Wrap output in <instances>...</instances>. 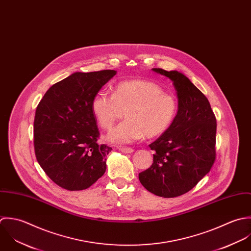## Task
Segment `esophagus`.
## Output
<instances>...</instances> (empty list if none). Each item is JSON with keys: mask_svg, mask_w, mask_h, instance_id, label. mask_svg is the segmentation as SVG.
<instances>
[{"mask_svg": "<svg viewBox=\"0 0 251 251\" xmlns=\"http://www.w3.org/2000/svg\"><path fill=\"white\" fill-rule=\"evenodd\" d=\"M119 151L123 153H133L134 150L131 148H119Z\"/></svg>", "mask_w": 251, "mask_h": 251, "instance_id": "obj_1", "label": "esophagus"}]
</instances>
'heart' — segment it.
I'll use <instances>...</instances> for the list:
<instances>
[{
    "mask_svg": "<svg viewBox=\"0 0 251 251\" xmlns=\"http://www.w3.org/2000/svg\"><path fill=\"white\" fill-rule=\"evenodd\" d=\"M91 110L102 129H109L125 111V119L105 136L108 143L127 145L163 135L173 124L177 101L157 83L147 79L120 81L113 94L99 91L91 100Z\"/></svg>",
    "mask_w": 251,
    "mask_h": 251,
    "instance_id": "obj_1",
    "label": "heart"
}]
</instances>
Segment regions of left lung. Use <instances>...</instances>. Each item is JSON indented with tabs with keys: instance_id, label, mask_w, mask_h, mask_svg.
I'll use <instances>...</instances> for the list:
<instances>
[{
	"instance_id": "8db88e82",
	"label": "left lung",
	"mask_w": 251,
	"mask_h": 251,
	"mask_svg": "<svg viewBox=\"0 0 251 251\" xmlns=\"http://www.w3.org/2000/svg\"><path fill=\"white\" fill-rule=\"evenodd\" d=\"M173 81L177 96L176 118L150 145L151 168L139 174L152 194L174 198L191 190L210 171L215 160L216 119L209 101L182 73L152 69Z\"/></svg>"
}]
</instances>
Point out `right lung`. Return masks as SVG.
<instances>
[{
	"label": "right lung",
	"mask_w": 251,
	"mask_h": 251,
	"mask_svg": "<svg viewBox=\"0 0 251 251\" xmlns=\"http://www.w3.org/2000/svg\"><path fill=\"white\" fill-rule=\"evenodd\" d=\"M115 75L114 70L74 73L53 84L36 109V157L62 188L86 189L106 170V155L112 149L97 143L100 134L91 100Z\"/></svg>",
	"instance_id": "obj_1"
}]
</instances>
